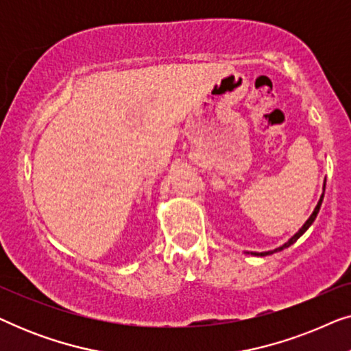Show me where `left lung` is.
I'll return each instance as SVG.
<instances>
[{"mask_svg":"<svg viewBox=\"0 0 351 351\" xmlns=\"http://www.w3.org/2000/svg\"><path fill=\"white\" fill-rule=\"evenodd\" d=\"M324 186H326V185H324ZM323 198H324V193H323V195H321V198H319V201H318V204H316V208H315V210H313V214H311V215H310V219H308V220H306V222L304 223V227H302V228L299 230V232H297V233L294 234V237H292V238L289 239V241H287V243H285V244H282V246H280V247L273 249V251H267V252H251V254H254V256H271V254H275V252H280V251H282V249L289 247V246H291V244H294V243L297 241V239H299V238L302 237V234H304V233L306 232V230H308V227H310V225L315 222L316 215H318V213H319L321 203H323Z\"/></svg>","mask_w":351,"mask_h":351,"instance_id":"left-lung-1","label":"left lung"}]
</instances>
